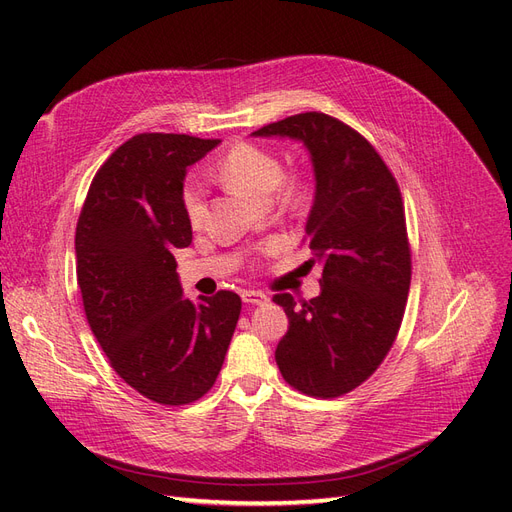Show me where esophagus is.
Masks as SVG:
<instances>
[{
    "label": "esophagus",
    "mask_w": 512,
    "mask_h": 512,
    "mask_svg": "<svg viewBox=\"0 0 512 512\" xmlns=\"http://www.w3.org/2000/svg\"><path fill=\"white\" fill-rule=\"evenodd\" d=\"M242 300L248 305H261V303H268V296L264 292H257V290H244Z\"/></svg>",
    "instance_id": "1"
}]
</instances>
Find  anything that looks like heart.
<instances>
[{"label":"heart","mask_w":512,"mask_h":512,"mask_svg":"<svg viewBox=\"0 0 512 512\" xmlns=\"http://www.w3.org/2000/svg\"><path fill=\"white\" fill-rule=\"evenodd\" d=\"M214 175L220 183L233 192L253 196V199H268L279 190L283 199H296L300 194V183L296 177H283V166L272 151L253 142H238L218 162ZM183 207L192 227H201L205 220V199L199 181H190L183 190ZM272 248V244H270Z\"/></svg>","instance_id":"1"}]
</instances>
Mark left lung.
Wrapping results in <instances>:
<instances>
[{
    "instance_id": "1",
    "label": "left lung",
    "mask_w": 512,
    "mask_h": 512,
    "mask_svg": "<svg viewBox=\"0 0 512 512\" xmlns=\"http://www.w3.org/2000/svg\"><path fill=\"white\" fill-rule=\"evenodd\" d=\"M253 136L303 140L316 173L305 229L322 264L311 300L277 294L287 333L274 352L287 385L337 398L378 370L400 331L411 285V246L396 177L357 129L322 112L264 125Z\"/></svg>"
}]
</instances>
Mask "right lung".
<instances>
[{
  "label": "right lung",
  "mask_w": 512,
  "mask_h": 512,
  "mask_svg": "<svg viewBox=\"0 0 512 512\" xmlns=\"http://www.w3.org/2000/svg\"><path fill=\"white\" fill-rule=\"evenodd\" d=\"M218 142L129 138L97 170L77 220V285L90 331L114 372L157 404H190L214 387L240 318L235 292L183 298L173 257L192 242L186 168Z\"/></svg>",
  "instance_id": "add662e5"
}]
</instances>
